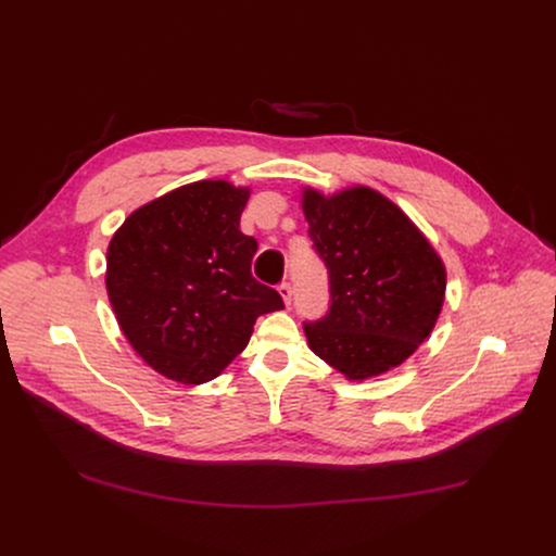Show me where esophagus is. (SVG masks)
Masks as SVG:
<instances>
[{
    "mask_svg": "<svg viewBox=\"0 0 556 556\" xmlns=\"http://www.w3.org/2000/svg\"><path fill=\"white\" fill-rule=\"evenodd\" d=\"M279 294H281L283 303L290 305V301H292V288H290V283H281V286H279Z\"/></svg>",
    "mask_w": 556,
    "mask_h": 556,
    "instance_id": "esophagus-1",
    "label": "esophagus"
}]
</instances>
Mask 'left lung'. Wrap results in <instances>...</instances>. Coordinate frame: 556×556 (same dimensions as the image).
Returning <instances> with one entry per match:
<instances>
[{
	"mask_svg": "<svg viewBox=\"0 0 556 556\" xmlns=\"http://www.w3.org/2000/svg\"><path fill=\"white\" fill-rule=\"evenodd\" d=\"M309 240L330 270L332 305L305 326L309 350L352 382L403 365L431 334L446 266L414 219L380 191L301 189Z\"/></svg>",
	"mask_w": 556,
	"mask_h": 556,
	"instance_id": "8db88e82",
	"label": "left lung"
}]
</instances>
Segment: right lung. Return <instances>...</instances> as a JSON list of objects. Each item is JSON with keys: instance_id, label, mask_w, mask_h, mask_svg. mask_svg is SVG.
<instances>
[{"instance_id": "right-lung-1", "label": "right lung", "mask_w": 556, "mask_h": 556, "mask_svg": "<svg viewBox=\"0 0 556 556\" xmlns=\"http://www.w3.org/2000/svg\"><path fill=\"white\" fill-rule=\"evenodd\" d=\"M251 187L198 180L155 198L116 228L105 288L121 332L161 376L202 384L217 378L277 312V290L251 275L255 237L240 230Z\"/></svg>"}]
</instances>
